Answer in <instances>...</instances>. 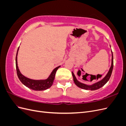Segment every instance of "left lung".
Instances as JSON below:
<instances>
[{"instance_id":"obj_1","label":"left lung","mask_w":126,"mask_h":126,"mask_svg":"<svg viewBox=\"0 0 126 126\" xmlns=\"http://www.w3.org/2000/svg\"><path fill=\"white\" fill-rule=\"evenodd\" d=\"M110 47H111V46H110ZM111 55H112L111 67H110V69L108 72V73L107 74V75L105 76V77L103 78L101 80L99 81L96 83H94L92 85H88L85 84V83H83L79 82L77 79V78H76L75 75L74 74V72H72V77H73L74 81L75 84L76 85V86H77L78 87L80 88H81V89H85V90H95L99 89L101 87L104 86L106 84V83L108 81L110 77H111L112 69H113V54H112V50H111Z\"/></svg>"}]
</instances>
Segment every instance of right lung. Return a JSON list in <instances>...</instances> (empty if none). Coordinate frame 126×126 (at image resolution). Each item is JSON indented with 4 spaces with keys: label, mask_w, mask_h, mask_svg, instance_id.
Masks as SVG:
<instances>
[{
    "label": "right lung",
    "mask_w": 126,
    "mask_h": 126,
    "mask_svg": "<svg viewBox=\"0 0 126 126\" xmlns=\"http://www.w3.org/2000/svg\"><path fill=\"white\" fill-rule=\"evenodd\" d=\"M19 49V47L18 48L16 54V66L18 78L19 79L20 81L22 83V84H24L25 86L29 88L36 91H43L49 88L53 84L56 71L60 67V66L55 68L52 71L50 75L49 76V77L46 79L34 80L28 78L22 75L20 72L17 63V56Z\"/></svg>",
    "instance_id": "add662e5"
}]
</instances>
